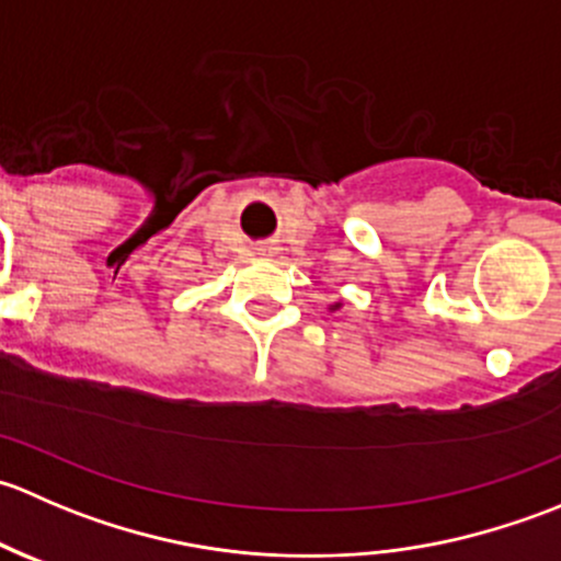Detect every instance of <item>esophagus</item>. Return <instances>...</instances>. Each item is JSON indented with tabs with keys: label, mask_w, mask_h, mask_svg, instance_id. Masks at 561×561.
Returning <instances> with one entry per match:
<instances>
[{
	"label": "esophagus",
	"mask_w": 561,
	"mask_h": 561,
	"mask_svg": "<svg viewBox=\"0 0 561 561\" xmlns=\"http://www.w3.org/2000/svg\"><path fill=\"white\" fill-rule=\"evenodd\" d=\"M260 252H265V249H260Z\"/></svg>",
	"instance_id": "obj_1"
}]
</instances>
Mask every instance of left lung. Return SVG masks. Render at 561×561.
I'll return each instance as SVG.
<instances>
[{"instance_id":"1","label":"left lung","mask_w":561,"mask_h":561,"mask_svg":"<svg viewBox=\"0 0 561 561\" xmlns=\"http://www.w3.org/2000/svg\"><path fill=\"white\" fill-rule=\"evenodd\" d=\"M328 309H331V312H339V309H342V304H331Z\"/></svg>"}]
</instances>
